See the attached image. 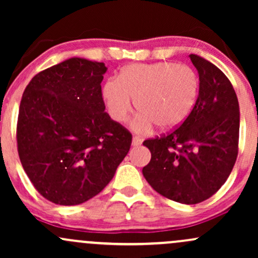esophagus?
<instances>
[{"label":"esophagus","instance_id":"esophagus-1","mask_svg":"<svg viewBox=\"0 0 258 258\" xmlns=\"http://www.w3.org/2000/svg\"><path fill=\"white\" fill-rule=\"evenodd\" d=\"M142 144V139L139 137H133L132 138V146L133 147H139Z\"/></svg>","mask_w":258,"mask_h":258}]
</instances>
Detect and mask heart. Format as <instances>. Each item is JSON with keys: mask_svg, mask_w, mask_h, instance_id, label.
I'll use <instances>...</instances> for the list:
<instances>
[{"mask_svg": "<svg viewBox=\"0 0 258 258\" xmlns=\"http://www.w3.org/2000/svg\"><path fill=\"white\" fill-rule=\"evenodd\" d=\"M199 78L191 68L171 61L131 64L121 70L117 79L106 80L103 99L112 120L123 122L132 110L138 114L131 127L147 132L158 125L168 131L189 116L199 96Z\"/></svg>", "mask_w": 258, "mask_h": 258, "instance_id": "b5f03b06", "label": "heart"}]
</instances>
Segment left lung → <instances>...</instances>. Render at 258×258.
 Listing matches in <instances>:
<instances>
[{
	"label": "left lung",
	"instance_id": "1",
	"mask_svg": "<svg viewBox=\"0 0 258 258\" xmlns=\"http://www.w3.org/2000/svg\"><path fill=\"white\" fill-rule=\"evenodd\" d=\"M199 74V96L170 135L144 141L152 159L143 176L154 190L180 204H198L226 183L238 155L240 112L235 91L205 58L189 55Z\"/></svg>",
	"mask_w": 258,
	"mask_h": 258
}]
</instances>
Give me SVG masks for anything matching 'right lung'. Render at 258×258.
Masks as SVG:
<instances>
[{
    "label": "right lung",
    "instance_id": "1",
    "mask_svg": "<svg viewBox=\"0 0 258 258\" xmlns=\"http://www.w3.org/2000/svg\"><path fill=\"white\" fill-rule=\"evenodd\" d=\"M104 63L74 57L26 86L17 126L18 153L37 191L58 205L100 193L131 147V133L106 114Z\"/></svg>",
    "mask_w": 258,
    "mask_h": 258
}]
</instances>
